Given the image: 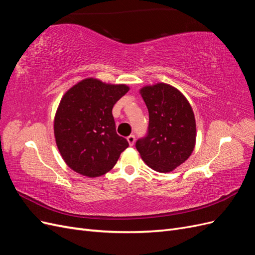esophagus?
Returning a JSON list of instances; mask_svg holds the SVG:
<instances>
[{
    "label": "esophagus",
    "mask_w": 255,
    "mask_h": 255,
    "mask_svg": "<svg viewBox=\"0 0 255 255\" xmlns=\"http://www.w3.org/2000/svg\"><path fill=\"white\" fill-rule=\"evenodd\" d=\"M128 144L132 146V145H134V142H135V135H129L128 137Z\"/></svg>",
    "instance_id": "1"
}]
</instances>
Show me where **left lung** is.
Segmentation results:
<instances>
[{
	"mask_svg": "<svg viewBox=\"0 0 255 255\" xmlns=\"http://www.w3.org/2000/svg\"><path fill=\"white\" fill-rule=\"evenodd\" d=\"M140 95L149 111V127L146 135L136 141V149L153 170L170 172L194 151V112L182 92L168 84L145 86Z\"/></svg>",
	"mask_w": 255,
	"mask_h": 255,
	"instance_id": "1",
	"label": "left lung"
}]
</instances>
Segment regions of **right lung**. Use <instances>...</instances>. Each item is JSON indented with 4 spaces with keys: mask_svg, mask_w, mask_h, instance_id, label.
<instances>
[{
    "mask_svg": "<svg viewBox=\"0 0 255 255\" xmlns=\"http://www.w3.org/2000/svg\"><path fill=\"white\" fill-rule=\"evenodd\" d=\"M127 85L85 79L64 95L54 119V135L66 164L96 177L109 172L128 142L116 132L113 107L128 91Z\"/></svg>",
    "mask_w": 255,
    "mask_h": 255,
    "instance_id": "1",
    "label": "right lung"
}]
</instances>
